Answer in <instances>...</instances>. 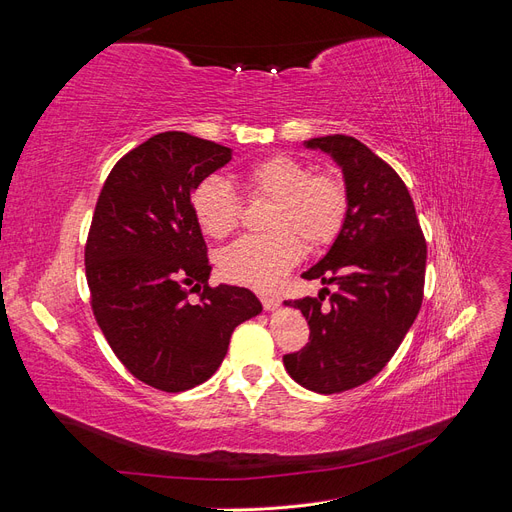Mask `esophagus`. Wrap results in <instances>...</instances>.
<instances>
[{"mask_svg": "<svg viewBox=\"0 0 512 512\" xmlns=\"http://www.w3.org/2000/svg\"><path fill=\"white\" fill-rule=\"evenodd\" d=\"M260 301H262V307H265L267 312H271V309L280 305V297H273V294H262Z\"/></svg>", "mask_w": 512, "mask_h": 512, "instance_id": "obj_1", "label": "esophagus"}]
</instances>
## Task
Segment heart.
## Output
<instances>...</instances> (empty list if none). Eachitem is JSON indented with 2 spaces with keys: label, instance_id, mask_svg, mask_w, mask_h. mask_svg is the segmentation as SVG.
I'll list each match as a JSON object with an SVG mask.
<instances>
[{
  "label": "heart",
  "instance_id": "obj_1",
  "mask_svg": "<svg viewBox=\"0 0 512 512\" xmlns=\"http://www.w3.org/2000/svg\"><path fill=\"white\" fill-rule=\"evenodd\" d=\"M250 198H269L267 235H250L228 245L220 256L226 280L256 290H271L307 252L329 247L346 222L348 190L335 173H312L305 162L271 156L252 164L243 175ZM198 228L211 239H222L241 220V200L220 177H205L190 196Z\"/></svg>",
  "mask_w": 512,
  "mask_h": 512
}]
</instances>
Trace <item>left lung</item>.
<instances>
[{
    "label": "left lung",
    "mask_w": 512,
    "mask_h": 512,
    "mask_svg": "<svg viewBox=\"0 0 512 512\" xmlns=\"http://www.w3.org/2000/svg\"><path fill=\"white\" fill-rule=\"evenodd\" d=\"M339 164L348 190V215L331 250L303 273L335 286L329 305L318 297L286 301L301 309L309 342L284 356L290 378L331 395L380 374L404 342L421 309L427 243L406 183L361 141L331 134L305 141Z\"/></svg>",
    "instance_id": "obj_1"
}]
</instances>
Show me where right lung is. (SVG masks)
<instances>
[{
  "instance_id": "1",
  "label": "right lung",
  "mask_w": 512,
  "mask_h": 512,
  "mask_svg": "<svg viewBox=\"0 0 512 512\" xmlns=\"http://www.w3.org/2000/svg\"><path fill=\"white\" fill-rule=\"evenodd\" d=\"M230 158L228 147L185 132L151 136L113 166L91 218L85 273L96 322L130 374L158 391L209 380L237 324L262 312L252 290L209 286L190 207L196 183Z\"/></svg>"
}]
</instances>
